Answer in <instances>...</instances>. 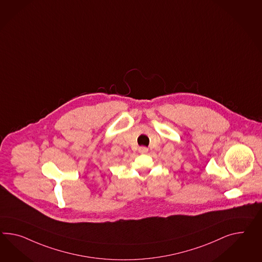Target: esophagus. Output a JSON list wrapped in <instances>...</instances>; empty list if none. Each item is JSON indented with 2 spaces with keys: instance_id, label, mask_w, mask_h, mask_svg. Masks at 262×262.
Segmentation results:
<instances>
[{
  "instance_id": "obj_1",
  "label": "esophagus",
  "mask_w": 262,
  "mask_h": 262,
  "mask_svg": "<svg viewBox=\"0 0 262 262\" xmlns=\"http://www.w3.org/2000/svg\"><path fill=\"white\" fill-rule=\"evenodd\" d=\"M139 151L142 153V154H145V153L148 152V148L145 147V146H141V147L139 148Z\"/></svg>"
}]
</instances>
